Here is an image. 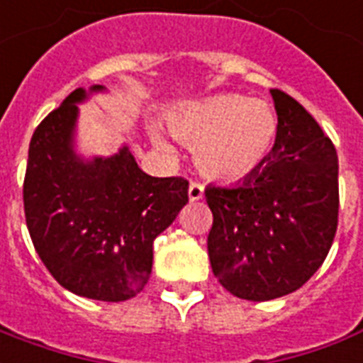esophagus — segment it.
<instances>
[{
    "label": "esophagus",
    "mask_w": 363,
    "mask_h": 363,
    "mask_svg": "<svg viewBox=\"0 0 363 363\" xmlns=\"http://www.w3.org/2000/svg\"><path fill=\"white\" fill-rule=\"evenodd\" d=\"M204 195V187L199 182L189 184V201H201Z\"/></svg>",
    "instance_id": "1"
}]
</instances>
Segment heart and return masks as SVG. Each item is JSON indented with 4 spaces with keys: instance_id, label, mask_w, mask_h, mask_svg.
Here are the masks:
<instances>
[{
    "instance_id": "obj_1",
    "label": "heart",
    "mask_w": 363,
    "mask_h": 363,
    "mask_svg": "<svg viewBox=\"0 0 363 363\" xmlns=\"http://www.w3.org/2000/svg\"><path fill=\"white\" fill-rule=\"evenodd\" d=\"M172 133L195 147V162L214 179L247 178L268 159L277 138V118L268 103L239 94L195 101L170 114ZM152 140L160 151L174 149L159 132Z\"/></svg>"
}]
</instances>
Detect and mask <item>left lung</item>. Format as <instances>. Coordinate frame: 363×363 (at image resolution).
Returning <instances> with one entry per match:
<instances>
[{
	"label": "left lung",
	"mask_w": 363,
	"mask_h": 363,
	"mask_svg": "<svg viewBox=\"0 0 363 363\" xmlns=\"http://www.w3.org/2000/svg\"><path fill=\"white\" fill-rule=\"evenodd\" d=\"M277 138L243 182L204 189L211 206L208 256L218 281L245 301H272L318 272L339 222V159L314 116L269 89Z\"/></svg>",
	"instance_id": "left-lung-1"
}]
</instances>
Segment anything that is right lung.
I'll use <instances>...</instances> for the list:
<instances>
[{
  "mask_svg": "<svg viewBox=\"0 0 363 363\" xmlns=\"http://www.w3.org/2000/svg\"><path fill=\"white\" fill-rule=\"evenodd\" d=\"M101 89L94 86L89 94ZM86 99V89H74L32 135L24 216L38 256L62 287L122 302L149 281L152 241L187 204L189 182L152 178L128 145L113 157L76 155L78 103Z\"/></svg>",
  "mask_w": 363,
  "mask_h": 363,
  "instance_id": "1",
  "label": "right lung"
}]
</instances>
